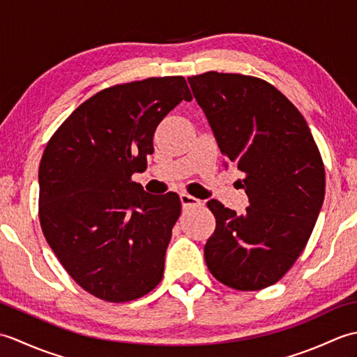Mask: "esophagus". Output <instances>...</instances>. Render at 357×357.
Listing matches in <instances>:
<instances>
[{
  "mask_svg": "<svg viewBox=\"0 0 357 357\" xmlns=\"http://www.w3.org/2000/svg\"><path fill=\"white\" fill-rule=\"evenodd\" d=\"M179 198H181V202H183V207L201 206V204H202V201H201V199L195 198V196L188 195V193H181V195H179Z\"/></svg>",
  "mask_w": 357,
  "mask_h": 357,
  "instance_id": "obj_1",
  "label": "esophagus"
}]
</instances>
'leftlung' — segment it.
Returning a JSON list of instances; mask_svg holds the SVG:
<instances>
[{
  "mask_svg": "<svg viewBox=\"0 0 357 357\" xmlns=\"http://www.w3.org/2000/svg\"><path fill=\"white\" fill-rule=\"evenodd\" d=\"M188 82L250 202L242 215L207 202L216 229L206 264L227 287L262 290L291 268L314 229L325 195L319 149L301 112L270 82L218 72Z\"/></svg>",
  "mask_w": 357,
  "mask_h": 357,
  "instance_id": "obj_1",
  "label": "left lung"
}]
</instances>
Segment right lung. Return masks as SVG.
I'll use <instances>...</instances> for the list:
<instances>
[{"label":"right lung","instance_id":"1","mask_svg":"<svg viewBox=\"0 0 357 357\" xmlns=\"http://www.w3.org/2000/svg\"><path fill=\"white\" fill-rule=\"evenodd\" d=\"M192 101L183 77L118 84L82 102L45 147L40 222L70 278L107 302L141 298L161 282L181 215L176 193L149 195L132 181L153 153L158 124Z\"/></svg>","mask_w":357,"mask_h":357}]
</instances>
